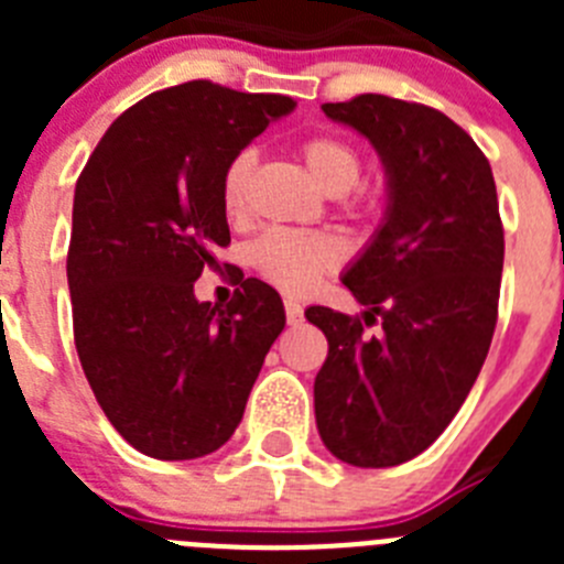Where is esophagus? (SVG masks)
<instances>
[{
  "mask_svg": "<svg viewBox=\"0 0 564 564\" xmlns=\"http://www.w3.org/2000/svg\"><path fill=\"white\" fill-rule=\"evenodd\" d=\"M285 316L288 325H299L302 322V305H299L296 299H285Z\"/></svg>",
  "mask_w": 564,
  "mask_h": 564,
  "instance_id": "obj_1",
  "label": "esophagus"
}]
</instances>
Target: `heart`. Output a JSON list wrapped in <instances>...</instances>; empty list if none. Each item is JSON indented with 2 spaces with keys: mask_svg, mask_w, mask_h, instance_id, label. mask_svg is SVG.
Wrapping results in <instances>:
<instances>
[{
  "mask_svg": "<svg viewBox=\"0 0 564 564\" xmlns=\"http://www.w3.org/2000/svg\"><path fill=\"white\" fill-rule=\"evenodd\" d=\"M302 158L327 194H347L361 177V158L350 143L318 134L302 143ZM253 152L242 149L234 154L223 172V206L228 214H237L246 203V188L251 181ZM251 262L268 282L288 293H302L325 271L336 268L338 246L327 234L299 231H268L253 242Z\"/></svg>",
  "mask_w": 564,
  "mask_h": 564,
  "instance_id": "heart-1",
  "label": "heart"
}]
</instances>
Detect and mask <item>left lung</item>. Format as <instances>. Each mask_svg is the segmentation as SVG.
<instances>
[{"label": "left lung", "instance_id": "8db88e82", "mask_svg": "<svg viewBox=\"0 0 564 564\" xmlns=\"http://www.w3.org/2000/svg\"><path fill=\"white\" fill-rule=\"evenodd\" d=\"M322 112L372 143L387 212L341 273L361 318L305 311L327 336L316 426L338 460L387 468L437 441L491 347L506 251L495 174L452 118L423 104L367 93ZM376 321L382 330L367 337Z\"/></svg>", "mask_w": 564, "mask_h": 564}]
</instances>
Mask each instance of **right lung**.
<instances>
[{"mask_svg":"<svg viewBox=\"0 0 564 564\" xmlns=\"http://www.w3.org/2000/svg\"><path fill=\"white\" fill-rule=\"evenodd\" d=\"M296 101L188 82L104 132L76 183L67 285L84 376L127 443L158 460L212 455L234 435L285 307L246 279L226 307L194 282L231 242L223 172Z\"/></svg>","mask_w":564,"mask_h":564,"instance_id":"add662e5","label":"right lung"}]
</instances>
